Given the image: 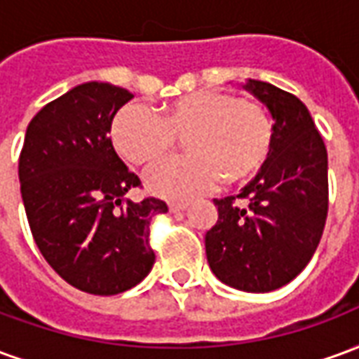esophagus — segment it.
I'll use <instances>...</instances> for the list:
<instances>
[{
    "instance_id": "obj_1",
    "label": "esophagus",
    "mask_w": 359,
    "mask_h": 359,
    "mask_svg": "<svg viewBox=\"0 0 359 359\" xmlns=\"http://www.w3.org/2000/svg\"><path fill=\"white\" fill-rule=\"evenodd\" d=\"M188 202H184V200H179V202H169V210L175 213V211H182L187 210Z\"/></svg>"
}]
</instances>
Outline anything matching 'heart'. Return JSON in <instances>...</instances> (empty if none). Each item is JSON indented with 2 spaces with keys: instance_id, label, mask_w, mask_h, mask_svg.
<instances>
[{
  "instance_id": "b5f03b06",
  "label": "heart",
  "mask_w": 359,
  "mask_h": 359,
  "mask_svg": "<svg viewBox=\"0 0 359 359\" xmlns=\"http://www.w3.org/2000/svg\"><path fill=\"white\" fill-rule=\"evenodd\" d=\"M184 137L187 156L171 157L148 175V187L167 198H184L256 175L267 161L273 126L254 100L231 92L200 90L167 103L156 115L142 105H125L111 123V140L126 161L157 163Z\"/></svg>"
}]
</instances>
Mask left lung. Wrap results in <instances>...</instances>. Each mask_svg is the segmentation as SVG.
Wrapping results in <instances>:
<instances>
[{
  "mask_svg": "<svg viewBox=\"0 0 359 359\" xmlns=\"http://www.w3.org/2000/svg\"><path fill=\"white\" fill-rule=\"evenodd\" d=\"M246 90L275 118L273 144L256 179L238 196L213 200L217 223L205 233L213 275L246 292H271L309 264L329 210L327 148L308 107L269 82ZM246 199L247 205L236 203Z\"/></svg>",
  "mask_w": 359,
  "mask_h": 359,
  "instance_id": "left-lung-1",
  "label": "left lung"
}]
</instances>
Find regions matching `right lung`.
<instances>
[{"label": "right lung", "instance_id": "obj_1", "mask_svg": "<svg viewBox=\"0 0 359 359\" xmlns=\"http://www.w3.org/2000/svg\"><path fill=\"white\" fill-rule=\"evenodd\" d=\"M134 95L107 82H86L43 105L30 121L19 157L28 225L59 277L82 292H125L148 275L157 198L130 202L140 179L111 144L113 117Z\"/></svg>", "mask_w": 359, "mask_h": 359}]
</instances>
